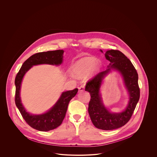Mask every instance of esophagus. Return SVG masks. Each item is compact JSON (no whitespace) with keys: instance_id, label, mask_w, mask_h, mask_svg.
Here are the masks:
<instances>
[{"instance_id":"esophagus-1","label":"esophagus","mask_w":157,"mask_h":157,"mask_svg":"<svg viewBox=\"0 0 157 157\" xmlns=\"http://www.w3.org/2000/svg\"><path fill=\"white\" fill-rule=\"evenodd\" d=\"M78 88H79V91H84L85 90V87L83 85H82V86H81L80 87H79Z\"/></svg>"}]
</instances>
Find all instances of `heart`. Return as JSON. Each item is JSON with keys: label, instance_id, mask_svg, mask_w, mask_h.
Listing matches in <instances>:
<instances>
[{"label": "heart", "instance_id": "1", "mask_svg": "<svg viewBox=\"0 0 157 157\" xmlns=\"http://www.w3.org/2000/svg\"><path fill=\"white\" fill-rule=\"evenodd\" d=\"M100 64L97 62V59L94 57L83 58L76 62L74 67L75 74L79 77L87 75L90 71L92 72L98 71Z\"/></svg>", "mask_w": 157, "mask_h": 157}]
</instances>
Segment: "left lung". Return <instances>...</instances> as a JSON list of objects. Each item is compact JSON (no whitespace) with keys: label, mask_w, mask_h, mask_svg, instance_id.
Listing matches in <instances>:
<instances>
[{"label":"left lung","mask_w":157,"mask_h":157,"mask_svg":"<svg viewBox=\"0 0 157 157\" xmlns=\"http://www.w3.org/2000/svg\"><path fill=\"white\" fill-rule=\"evenodd\" d=\"M105 55L106 59L110 61L108 68L88 81L85 90L88 91L91 96L88 111L91 122L96 128L108 131L119 128L129 122L139 100L140 91L138 73L131 61L118 50L107 51ZM111 68L119 70L121 73L130 94L128 105L121 113H109L102 104L99 94L102 79Z\"/></svg>","instance_id":"left-lung-1"}]
</instances>
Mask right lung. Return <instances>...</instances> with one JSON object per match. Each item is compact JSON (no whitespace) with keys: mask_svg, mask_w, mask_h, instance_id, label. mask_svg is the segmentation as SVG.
<instances>
[{"mask_svg":"<svg viewBox=\"0 0 157 157\" xmlns=\"http://www.w3.org/2000/svg\"><path fill=\"white\" fill-rule=\"evenodd\" d=\"M64 51L56 50L35 53L27 59L22 64L15 78V103L23 118L31 127L40 131H49L58 127L63 121L70 100L75 96L78 89L63 92L59 99L47 113L41 115H31L26 112L21 103L20 90L21 82L26 72L33 66L49 64H61Z\"/></svg>","mask_w":157,"mask_h":157,"instance_id":"right-lung-1","label":"right lung"}]
</instances>
